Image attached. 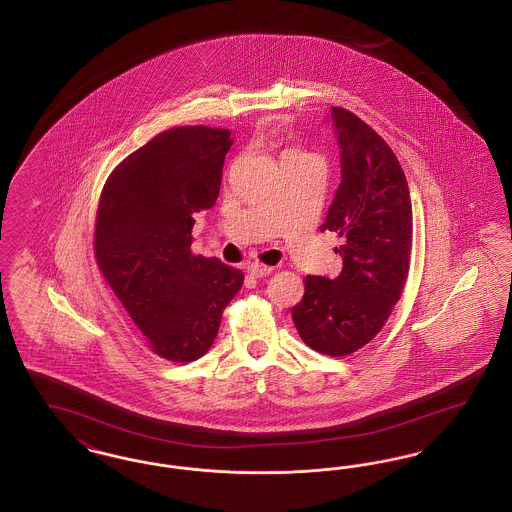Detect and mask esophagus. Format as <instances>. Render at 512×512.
Segmentation results:
<instances>
[{"label": "esophagus", "mask_w": 512, "mask_h": 512, "mask_svg": "<svg viewBox=\"0 0 512 512\" xmlns=\"http://www.w3.org/2000/svg\"><path fill=\"white\" fill-rule=\"evenodd\" d=\"M247 270L253 274V276H265V274H270L274 267H268V265H263V263H249L247 265Z\"/></svg>", "instance_id": "esophagus-1"}]
</instances>
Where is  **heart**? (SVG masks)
Returning <instances> with one entry per match:
<instances>
[{
  "label": "heart",
  "mask_w": 512,
  "mask_h": 512,
  "mask_svg": "<svg viewBox=\"0 0 512 512\" xmlns=\"http://www.w3.org/2000/svg\"><path fill=\"white\" fill-rule=\"evenodd\" d=\"M288 153H297V151H293L292 149V151H288ZM288 153H286V155H288Z\"/></svg>",
  "instance_id": "1"
}]
</instances>
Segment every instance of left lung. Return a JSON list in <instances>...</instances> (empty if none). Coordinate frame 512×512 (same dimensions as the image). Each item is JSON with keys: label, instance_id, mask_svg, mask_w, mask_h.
<instances>
[{"label": "left lung", "instance_id": "8db88e82", "mask_svg": "<svg viewBox=\"0 0 512 512\" xmlns=\"http://www.w3.org/2000/svg\"><path fill=\"white\" fill-rule=\"evenodd\" d=\"M341 184L324 228L341 238L336 280L307 276L293 324L311 349L345 357L384 328L411 267L413 205L405 172L386 140L355 113L332 107Z\"/></svg>", "mask_w": 512, "mask_h": 512}]
</instances>
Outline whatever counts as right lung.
Wrapping results in <instances>:
<instances>
[{"label":"right lung","mask_w":512,"mask_h":512,"mask_svg":"<svg viewBox=\"0 0 512 512\" xmlns=\"http://www.w3.org/2000/svg\"><path fill=\"white\" fill-rule=\"evenodd\" d=\"M228 128L174 126L136 149L99 195V272L144 334L172 363L203 357L244 272L192 253L194 215L219 197Z\"/></svg>","instance_id":"1"}]
</instances>
